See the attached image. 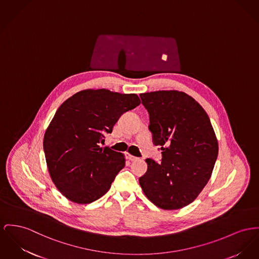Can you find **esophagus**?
Returning <instances> with one entry per match:
<instances>
[{
  "instance_id": "34e87169",
  "label": "esophagus",
  "mask_w": 259,
  "mask_h": 259,
  "mask_svg": "<svg viewBox=\"0 0 259 259\" xmlns=\"http://www.w3.org/2000/svg\"><path fill=\"white\" fill-rule=\"evenodd\" d=\"M126 159H128L130 161H136V160H138V157H135V156L131 155V154H127V155H126Z\"/></svg>"
}]
</instances>
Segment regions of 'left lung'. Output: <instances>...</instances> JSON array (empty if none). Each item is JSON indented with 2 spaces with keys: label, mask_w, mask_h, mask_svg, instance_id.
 <instances>
[{
  "label": "left lung",
  "mask_w": 259,
  "mask_h": 259,
  "mask_svg": "<svg viewBox=\"0 0 259 259\" xmlns=\"http://www.w3.org/2000/svg\"><path fill=\"white\" fill-rule=\"evenodd\" d=\"M139 96L149 114L153 143L162 150L161 163L145 160L147 171L139 178V185L156 206H187L206 186L218 156L210 119L182 91L160 90Z\"/></svg>",
  "instance_id": "8db88e82"
}]
</instances>
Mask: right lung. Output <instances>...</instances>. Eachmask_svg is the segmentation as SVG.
Returning <instances> with one entry per match:
<instances>
[{
	"mask_svg": "<svg viewBox=\"0 0 259 259\" xmlns=\"http://www.w3.org/2000/svg\"><path fill=\"white\" fill-rule=\"evenodd\" d=\"M139 104L137 94L87 89L59 107L45 132L43 147L53 183L70 201L88 204L110 190L125 159L99 143L123 113Z\"/></svg>",
	"mask_w": 259,
	"mask_h": 259,
	"instance_id": "right-lung-1",
	"label": "right lung"
}]
</instances>
